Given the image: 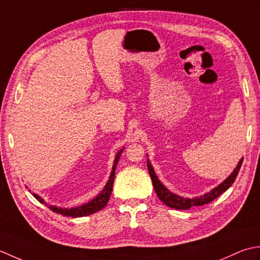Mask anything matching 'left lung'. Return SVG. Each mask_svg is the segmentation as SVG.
I'll return each mask as SVG.
<instances>
[{"mask_svg":"<svg viewBox=\"0 0 260 260\" xmlns=\"http://www.w3.org/2000/svg\"><path fill=\"white\" fill-rule=\"evenodd\" d=\"M242 160H243V158H241L240 159V161H239V164H238V166L236 167L234 173H232L223 183L220 184L218 187L212 189L210 193L203 195V197L192 199V200L183 199L181 197H178V195H175L172 192H169V190L165 186H164V185L159 182V179H158V177L156 176V174H155V172H153V168L151 166V164L149 162V160H147V167H148V171H149V174H150L153 188H155V190H156L157 197L159 198L160 201H162V203H165L167 206H169V208H173L176 210H188L192 208V206L208 204V203L212 202L213 200H215L218 197H220L222 193L225 192V190L235 183L237 175H238V173H239L240 168H241Z\"/></svg>","mask_w":260,"mask_h":260,"instance_id":"left-lung-1","label":"left lung"}]
</instances>
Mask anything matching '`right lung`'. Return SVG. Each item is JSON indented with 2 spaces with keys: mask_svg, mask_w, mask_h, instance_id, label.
Returning a JSON list of instances; mask_svg holds the SVG:
<instances>
[{
  "mask_svg": "<svg viewBox=\"0 0 260 260\" xmlns=\"http://www.w3.org/2000/svg\"><path fill=\"white\" fill-rule=\"evenodd\" d=\"M123 149H121L118 153H116L115 156V160L113 164V167H112V172H111V176L109 182L105 185V187L103 188L102 192H101L96 198L93 199L92 201H89L88 203L84 204L78 206V208H74V209H58L56 206H49V208L56 212V213H60L63 215H67V216H72V218H78V216H85V215H89V214H93L95 212H98L100 210H102L105 205L108 204L110 197H111V193H112V188H113V182H114V173H115V167H116V164H118L119 159H120V156L121 153H122ZM34 197L39 201L40 203L42 204H47L44 200L41 198H39L37 194H32Z\"/></svg>",
  "mask_w": 260,
  "mask_h": 260,
  "instance_id": "obj_1",
  "label": "right lung"
}]
</instances>
